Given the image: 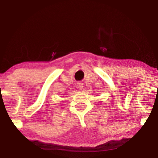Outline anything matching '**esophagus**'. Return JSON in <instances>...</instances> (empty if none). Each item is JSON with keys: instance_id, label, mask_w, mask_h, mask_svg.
Instances as JSON below:
<instances>
[{"instance_id": "34e87169", "label": "esophagus", "mask_w": 158, "mask_h": 158, "mask_svg": "<svg viewBox=\"0 0 158 158\" xmlns=\"http://www.w3.org/2000/svg\"><path fill=\"white\" fill-rule=\"evenodd\" d=\"M77 85V88H79V90H81L83 88V83H81V81H78Z\"/></svg>"}]
</instances>
